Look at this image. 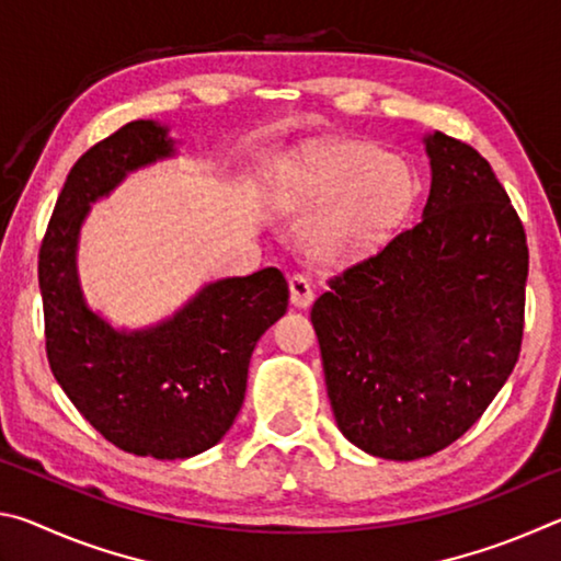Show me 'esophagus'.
Returning <instances> with one entry per match:
<instances>
[{
  "instance_id": "obj_1",
  "label": "esophagus",
  "mask_w": 561,
  "mask_h": 561,
  "mask_svg": "<svg viewBox=\"0 0 561 561\" xmlns=\"http://www.w3.org/2000/svg\"><path fill=\"white\" fill-rule=\"evenodd\" d=\"M289 294H291V304L299 309H307L309 304L314 301V287H311V282L304 277V274H291Z\"/></svg>"
}]
</instances>
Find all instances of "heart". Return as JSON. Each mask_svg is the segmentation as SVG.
<instances>
[{"label":"heart","mask_w":561,"mask_h":561,"mask_svg":"<svg viewBox=\"0 0 561 561\" xmlns=\"http://www.w3.org/2000/svg\"><path fill=\"white\" fill-rule=\"evenodd\" d=\"M415 197L411 170L386 150L356 140H317L301 148L284 205L314 215L307 244L319 260L371 252L408 215Z\"/></svg>","instance_id":"heart-1"}]
</instances>
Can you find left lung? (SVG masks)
I'll use <instances>...</instances> for the list:
<instances>
[{
  "label": "left lung",
  "mask_w": 561,
  "mask_h": 561,
  "mask_svg": "<svg viewBox=\"0 0 561 561\" xmlns=\"http://www.w3.org/2000/svg\"><path fill=\"white\" fill-rule=\"evenodd\" d=\"M423 215L329 277L311 307L339 431L386 460L448 448L515 368L525 331L527 234L472 146L425 138Z\"/></svg>",
  "instance_id": "8db88e82"
}]
</instances>
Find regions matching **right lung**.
Here are the masks:
<instances>
[{
	"label": "right lung",
	"mask_w": 561,
	"mask_h": 561,
	"mask_svg": "<svg viewBox=\"0 0 561 561\" xmlns=\"http://www.w3.org/2000/svg\"><path fill=\"white\" fill-rule=\"evenodd\" d=\"M173 153L153 121H133L89 148L59 193L39 250L51 374L103 438L140 458L178 460L222 438L240 413L254 344L289 307L277 267L220 279L148 331L118 334L87 309L76 237L89 203L128 170Z\"/></svg>",
	"instance_id": "add662e5"
}]
</instances>
